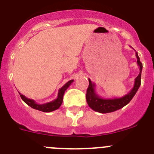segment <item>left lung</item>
I'll list each match as a JSON object with an SVG mask.
<instances>
[{
    "instance_id": "obj_1",
    "label": "left lung",
    "mask_w": 154,
    "mask_h": 154,
    "mask_svg": "<svg viewBox=\"0 0 154 154\" xmlns=\"http://www.w3.org/2000/svg\"><path fill=\"white\" fill-rule=\"evenodd\" d=\"M136 57L137 60V65L140 67V73L134 80L133 88L124 97L112 99L102 98L96 93V90H95L96 85L94 83H93L89 79V87L87 90L86 99H87V104L92 109L100 113L112 112L116 110L120 109L130 103L131 100L134 97V95L138 90V88L140 86V80H141V71L143 65L140 61V57L137 54V52H136Z\"/></svg>"
}]
</instances>
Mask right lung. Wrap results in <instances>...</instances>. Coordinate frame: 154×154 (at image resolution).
Wrapping results in <instances>:
<instances>
[{
  "label": "right lung",
  "instance_id": "obj_1",
  "mask_svg": "<svg viewBox=\"0 0 154 154\" xmlns=\"http://www.w3.org/2000/svg\"><path fill=\"white\" fill-rule=\"evenodd\" d=\"M73 82H74V80H69V81L67 82V83H66V84H64L61 88L59 89V90H58V93H57V97L55 99V100H53V101L51 102H49V103H44V104H38V103H35L33 100L28 99L27 97H26L25 96L21 94L20 93H19V94H20V96L23 101L25 102L29 106H30V107L34 109L44 112H52V111H54V110L57 109L61 106L63 102V97H64V93H65L66 90L68 88L69 86L72 84Z\"/></svg>",
  "mask_w": 154,
  "mask_h": 154
}]
</instances>
